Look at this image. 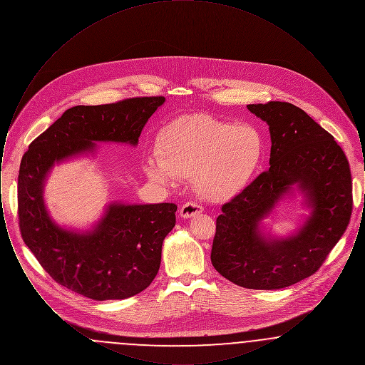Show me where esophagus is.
<instances>
[{
    "mask_svg": "<svg viewBox=\"0 0 365 365\" xmlns=\"http://www.w3.org/2000/svg\"><path fill=\"white\" fill-rule=\"evenodd\" d=\"M202 209L204 208H202L200 204L191 202L190 201V202H186V204L182 205V208H180V216H182L183 219H189V217H192V216L201 213Z\"/></svg>",
    "mask_w": 365,
    "mask_h": 365,
    "instance_id": "1",
    "label": "esophagus"
}]
</instances>
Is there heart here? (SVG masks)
Segmentation results:
<instances>
[{
  "label": "heart",
  "mask_w": 365,
  "mask_h": 365,
  "mask_svg": "<svg viewBox=\"0 0 365 365\" xmlns=\"http://www.w3.org/2000/svg\"><path fill=\"white\" fill-rule=\"evenodd\" d=\"M156 153L145 165L152 180L168 183L176 176H192L204 198L225 201L240 194L257 173L264 137L252 124L200 113L167 124L157 137Z\"/></svg>",
  "instance_id": "heart-1"
}]
</instances>
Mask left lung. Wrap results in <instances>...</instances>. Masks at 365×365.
<instances>
[{"label":"left lung","instance_id":"left-lung-1","mask_svg":"<svg viewBox=\"0 0 365 365\" xmlns=\"http://www.w3.org/2000/svg\"><path fill=\"white\" fill-rule=\"evenodd\" d=\"M269 125V170L222 207L210 261L230 282L275 290L313 275L344 235L353 209L351 174L342 148L301 108L280 101L247 105ZM294 182L313 216L295 237L267 242L258 222Z\"/></svg>","mask_w":365,"mask_h":365}]
</instances>
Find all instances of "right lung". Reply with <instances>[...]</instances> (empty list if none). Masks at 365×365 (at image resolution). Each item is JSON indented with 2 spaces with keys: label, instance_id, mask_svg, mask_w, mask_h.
<instances>
[{
  "label": "right lung",
  "instance_id": "right-lung-1",
  "mask_svg": "<svg viewBox=\"0 0 365 365\" xmlns=\"http://www.w3.org/2000/svg\"><path fill=\"white\" fill-rule=\"evenodd\" d=\"M163 96L134 97L105 105H76L30 143L18 178L21 238L58 284L87 298L123 299L156 278L161 246L175 227V204H112L90 234H73L51 220L42 187L53 163L93 150L96 140L137 145Z\"/></svg>",
  "mask_w": 365,
  "mask_h": 365
}]
</instances>
